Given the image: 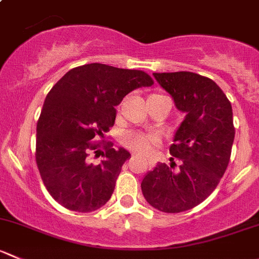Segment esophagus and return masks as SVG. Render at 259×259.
Returning a JSON list of instances; mask_svg holds the SVG:
<instances>
[{
    "label": "esophagus",
    "instance_id": "esophagus-1",
    "mask_svg": "<svg viewBox=\"0 0 259 259\" xmlns=\"http://www.w3.org/2000/svg\"><path fill=\"white\" fill-rule=\"evenodd\" d=\"M133 158H134V155H133ZM149 164H150V162H149Z\"/></svg>",
    "mask_w": 259,
    "mask_h": 259
}]
</instances>
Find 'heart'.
<instances>
[{
	"label": "heart",
	"mask_w": 259,
	"mask_h": 259,
	"mask_svg": "<svg viewBox=\"0 0 259 259\" xmlns=\"http://www.w3.org/2000/svg\"><path fill=\"white\" fill-rule=\"evenodd\" d=\"M163 95L160 94H153L149 96V99H157V97H162ZM158 139L154 135H147L140 134V133H132L127 134L124 138V144L126 145L129 149L134 150L138 153H145L150 149L152 147L157 145Z\"/></svg>",
	"instance_id": "obj_1"
}]
</instances>
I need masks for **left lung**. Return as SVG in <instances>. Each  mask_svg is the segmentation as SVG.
<instances>
[{
    "instance_id": "1",
    "label": "left lung",
    "mask_w": 259,
    "mask_h": 259,
    "mask_svg": "<svg viewBox=\"0 0 259 259\" xmlns=\"http://www.w3.org/2000/svg\"><path fill=\"white\" fill-rule=\"evenodd\" d=\"M153 76L186 117L169 148L181 160L180 170L158 163L142 181V191L154 209L175 214L201 204L219 185L234 142L233 110L222 89L207 77L192 72Z\"/></svg>"
}]
</instances>
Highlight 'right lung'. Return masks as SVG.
Returning a JSON list of instances; mask_svg holds the SVG:
<instances>
[{"label":"right lung","instance_id":"right-lung-1","mask_svg":"<svg viewBox=\"0 0 259 259\" xmlns=\"http://www.w3.org/2000/svg\"><path fill=\"white\" fill-rule=\"evenodd\" d=\"M153 83L143 71L91 63L71 69L53 86L36 124L35 159L58 204L91 212L109 201L130 153L94 139L105 138L114 126L115 106L129 92ZM91 151L103 157L99 165L89 160Z\"/></svg>","mask_w":259,"mask_h":259}]
</instances>
